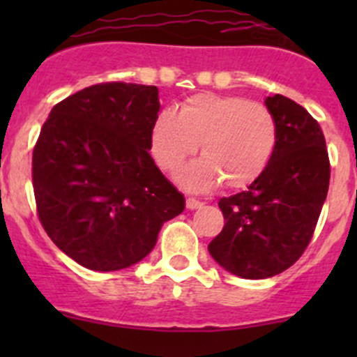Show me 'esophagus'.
<instances>
[{"label": "esophagus", "instance_id": "esophagus-1", "mask_svg": "<svg viewBox=\"0 0 357 357\" xmlns=\"http://www.w3.org/2000/svg\"><path fill=\"white\" fill-rule=\"evenodd\" d=\"M202 205H204V204H202L200 200L192 199V197H190V199H186V208H190V211H195V208H200Z\"/></svg>", "mask_w": 357, "mask_h": 357}]
</instances>
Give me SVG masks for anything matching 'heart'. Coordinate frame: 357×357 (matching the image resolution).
<instances>
[{"instance_id":"heart-1","label":"heart","mask_w":357,"mask_h":357,"mask_svg":"<svg viewBox=\"0 0 357 357\" xmlns=\"http://www.w3.org/2000/svg\"><path fill=\"white\" fill-rule=\"evenodd\" d=\"M200 150V160L178 174L185 188L200 192L225 183L245 188L261 178L275 155L278 128L275 115L243 96L200 93L178 112L164 110L150 132V152L158 167L174 172Z\"/></svg>"}]
</instances>
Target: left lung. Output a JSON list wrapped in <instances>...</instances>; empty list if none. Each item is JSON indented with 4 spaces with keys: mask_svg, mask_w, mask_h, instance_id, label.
<instances>
[{
    "mask_svg": "<svg viewBox=\"0 0 357 357\" xmlns=\"http://www.w3.org/2000/svg\"><path fill=\"white\" fill-rule=\"evenodd\" d=\"M264 103L278 128L275 155L245 192L219 200L226 222L208 243L221 268L247 280L280 275L304 254L330 185L318 122L287 96H268Z\"/></svg>",
    "mask_w": 357,
    "mask_h": 357,
    "instance_id": "obj_1",
    "label": "left lung"
}]
</instances>
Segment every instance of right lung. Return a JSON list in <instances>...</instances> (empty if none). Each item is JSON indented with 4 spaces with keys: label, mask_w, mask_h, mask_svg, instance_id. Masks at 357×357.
Returning a JSON list of instances; mask_svg holds the SVG:
<instances>
[{
    "label": "right lung",
    "mask_w": 357,
    "mask_h": 357,
    "mask_svg": "<svg viewBox=\"0 0 357 357\" xmlns=\"http://www.w3.org/2000/svg\"><path fill=\"white\" fill-rule=\"evenodd\" d=\"M155 86L103 82L56 103L32 152L43 228L93 271L129 268L153 250L185 197L150 157Z\"/></svg>",
    "instance_id": "right-lung-1"
}]
</instances>
